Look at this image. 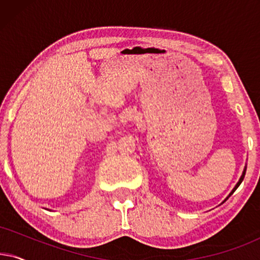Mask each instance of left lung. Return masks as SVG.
I'll list each match as a JSON object with an SVG mask.
<instances>
[{"label":"left lung","instance_id":"8db88e82","mask_svg":"<svg viewBox=\"0 0 260 260\" xmlns=\"http://www.w3.org/2000/svg\"><path fill=\"white\" fill-rule=\"evenodd\" d=\"M245 173H246V167H245V169H244V172H243V175H241V176H240V179H239V181H238V183L236 184V187H234V188H233V190H232V191H231V193H230V195H229V197H231V194H233V193H234V190H236V189H237V188L240 186V183H241V182H243V180H244V177H245Z\"/></svg>","mask_w":260,"mask_h":260}]
</instances>
